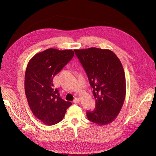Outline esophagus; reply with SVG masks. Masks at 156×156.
<instances>
[{
  "label": "esophagus",
  "mask_w": 156,
  "mask_h": 156,
  "mask_svg": "<svg viewBox=\"0 0 156 156\" xmlns=\"http://www.w3.org/2000/svg\"><path fill=\"white\" fill-rule=\"evenodd\" d=\"M80 102V99L79 98H76L73 100V102H75V103H79Z\"/></svg>",
  "instance_id": "1"
}]
</instances>
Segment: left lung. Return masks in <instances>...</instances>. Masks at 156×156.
<instances>
[{
	"label": "left lung",
	"instance_id": "1",
	"mask_svg": "<svg viewBox=\"0 0 156 156\" xmlns=\"http://www.w3.org/2000/svg\"><path fill=\"white\" fill-rule=\"evenodd\" d=\"M74 51L93 88L96 100L95 109L87 112L88 120L99 126L112 123L121 110L126 95L125 75L120 60L109 49Z\"/></svg>",
	"mask_w": 156,
	"mask_h": 156
}]
</instances>
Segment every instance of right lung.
<instances>
[{
	"label": "right lung",
	"instance_id": "add662e5",
	"mask_svg": "<svg viewBox=\"0 0 156 156\" xmlns=\"http://www.w3.org/2000/svg\"><path fill=\"white\" fill-rule=\"evenodd\" d=\"M74 56L72 49L49 48L35 54L29 61L25 76V90L34 115L47 125L60 122L72 104L60 97L54 77Z\"/></svg>",
	"mask_w": 156,
	"mask_h": 156
}]
</instances>
